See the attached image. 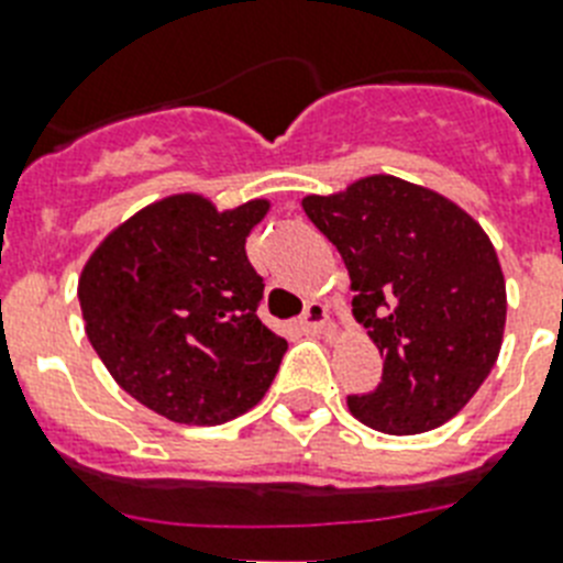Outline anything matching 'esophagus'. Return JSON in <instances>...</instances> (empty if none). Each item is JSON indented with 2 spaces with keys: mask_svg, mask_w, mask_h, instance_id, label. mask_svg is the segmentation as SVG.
I'll list each match as a JSON object with an SVG mask.
<instances>
[{
  "mask_svg": "<svg viewBox=\"0 0 563 563\" xmlns=\"http://www.w3.org/2000/svg\"><path fill=\"white\" fill-rule=\"evenodd\" d=\"M327 306L321 303V300H309L306 303V312L303 318H300V329H303L306 335H314V332H323V327H327Z\"/></svg>",
  "mask_w": 563,
  "mask_h": 563,
  "instance_id": "obj_1",
  "label": "esophagus"
}]
</instances>
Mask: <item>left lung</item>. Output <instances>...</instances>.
I'll return each instance as SVG.
<instances>
[{"label":"left lung","instance_id":"obj_1","mask_svg":"<svg viewBox=\"0 0 563 563\" xmlns=\"http://www.w3.org/2000/svg\"><path fill=\"white\" fill-rule=\"evenodd\" d=\"M303 210L344 260L353 314L385 355L376 390L346 396L350 413L393 437L440 428L504 344L506 280L486 231L437 190L385 173L306 196Z\"/></svg>","mask_w":563,"mask_h":563}]
</instances>
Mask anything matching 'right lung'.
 Returning a JSON list of instances; mask_svg holds the SVG:
<instances>
[{
	"label": "right lung",
	"instance_id": "right-lung-1",
	"mask_svg": "<svg viewBox=\"0 0 563 563\" xmlns=\"http://www.w3.org/2000/svg\"><path fill=\"white\" fill-rule=\"evenodd\" d=\"M268 199L231 210L199 194L141 208L103 236L77 280L86 335L118 385L178 424L231 422L280 369L286 338L257 318L245 254Z\"/></svg>",
	"mask_w": 563,
	"mask_h": 563
}]
</instances>
